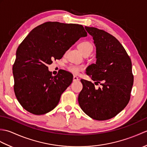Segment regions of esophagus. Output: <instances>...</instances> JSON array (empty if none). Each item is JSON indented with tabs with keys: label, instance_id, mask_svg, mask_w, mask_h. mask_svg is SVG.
<instances>
[{
	"label": "esophagus",
	"instance_id": "1",
	"mask_svg": "<svg viewBox=\"0 0 147 147\" xmlns=\"http://www.w3.org/2000/svg\"><path fill=\"white\" fill-rule=\"evenodd\" d=\"M78 80H79L78 78L76 76H74V77H73V82H76V81H78Z\"/></svg>",
	"mask_w": 147,
	"mask_h": 147
}]
</instances>
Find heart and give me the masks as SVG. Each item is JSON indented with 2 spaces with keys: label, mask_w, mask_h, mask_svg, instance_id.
Returning <instances> with one entry per match:
<instances>
[{
  "label": "heart",
  "mask_w": 147,
  "mask_h": 147,
  "mask_svg": "<svg viewBox=\"0 0 147 147\" xmlns=\"http://www.w3.org/2000/svg\"><path fill=\"white\" fill-rule=\"evenodd\" d=\"M78 49L82 52V54L86 56L88 55L93 51V45L88 41L81 42L78 44ZM67 70L73 74H78L79 72L83 71V67L81 65H77L74 64H69L67 65Z\"/></svg>",
  "instance_id": "heart-1"
}]
</instances>
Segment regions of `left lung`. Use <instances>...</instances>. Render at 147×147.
<instances>
[{"mask_svg":"<svg viewBox=\"0 0 147 147\" xmlns=\"http://www.w3.org/2000/svg\"><path fill=\"white\" fill-rule=\"evenodd\" d=\"M96 46L95 64L86 69L94 83L81 80L83 89L78 102L83 112L93 119L105 121L115 117L130 100L133 85L132 63L121 43L110 33L94 27L85 26Z\"/></svg>","mask_w":147,"mask_h":147,"instance_id":"8db88e82","label":"left lung"}]
</instances>
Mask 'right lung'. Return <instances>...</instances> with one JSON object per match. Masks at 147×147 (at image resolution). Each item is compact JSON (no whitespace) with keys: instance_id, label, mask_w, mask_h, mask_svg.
<instances>
[{"instance_id":"1","label":"right lung","mask_w":147,"mask_h":147,"mask_svg":"<svg viewBox=\"0 0 147 147\" xmlns=\"http://www.w3.org/2000/svg\"><path fill=\"white\" fill-rule=\"evenodd\" d=\"M86 36L81 24L49 21L33 29L20 43L12 66L14 91L26 111L42 115L57 106L73 76L66 71L52 76L47 64L61 59L77 40Z\"/></svg>"}]
</instances>
